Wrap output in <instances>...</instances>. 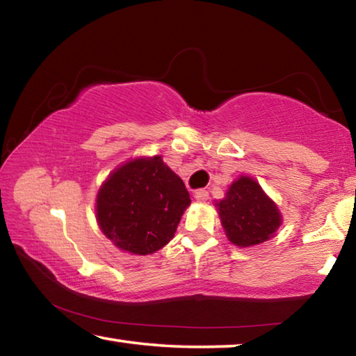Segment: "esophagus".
Wrapping results in <instances>:
<instances>
[{"label":"esophagus","mask_w":356,"mask_h":356,"mask_svg":"<svg viewBox=\"0 0 356 356\" xmlns=\"http://www.w3.org/2000/svg\"><path fill=\"white\" fill-rule=\"evenodd\" d=\"M195 197H196V201H200V202H206V201L209 200V191H207V190H204V188H201V190H196V191H195Z\"/></svg>","instance_id":"obj_1"}]
</instances>
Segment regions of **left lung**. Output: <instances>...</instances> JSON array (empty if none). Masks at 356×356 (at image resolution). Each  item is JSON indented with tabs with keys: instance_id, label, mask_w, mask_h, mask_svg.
Here are the masks:
<instances>
[{
	"instance_id": "obj_1",
	"label": "left lung",
	"mask_w": 356,
	"mask_h": 356,
	"mask_svg": "<svg viewBox=\"0 0 356 356\" xmlns=\"http://www.w3.org/2000/svg\"><path fill=\"white\" fill-rule=\"evenodd\" d=\"M215 206L229 242L240 248L267 242L281 226L280 209L251 177L240 176Z\"/></svg>"
}]
</instances>
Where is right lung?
I'll list each match as a JSON object with an SVG mask.
<instances>
[{
	"label": "right lung",
	"mask_w": 356,
	"mask_h": 356,
	"mask_svg": "<svg viewBox=\"0 0 356 356\" xmlns=\"http://www.w3.org/2000/svg\"><path fill=\"white\" fill-rule=\"evenodd\" d=\"M190 193L160 155L130 160L100 186L95 213L102 232L119 250L152 254L174 237Z\"/></svg>",
	"instance_id": "right-lung-1"
}]
</instances>
